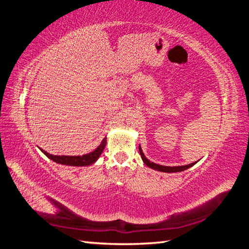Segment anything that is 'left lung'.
<instances>
[{
    "instance_id": "8db88e82",
    "label": "left lung",
    "mask_w": 249,
    "mask_h": 249,
    "mask_svg": "<svg viewBox=\"0 0 249 249\" xmlns=\"http://www.w3.org/2000/svg\"><path fill=\"white\" fill-rule=\"evenodd\" d=\"M140 153H141V157L142 159L143 163H145L148 167L159 170V171H162V173H179V171H183L187 168L192 167L193 165L196 164V162H195V163H192V164H189V165H183V166H163V165H159V164H156V163L149 161V160L145 157V154L142 153L141 146H140Z\"/></svg>"
}]
</instances>
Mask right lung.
Instances as JSON below:
<instances>
[{
    "label": "right lung",
    "instance_id": "obj_1",
    "mask_svg": "<svg viewBox=\"0 0 249 249\" xmlns=\"http://www.w3.org/2000/svg\"><path fill=\"white\" fill-rule=\"evenodd\" d=\"M106 145L107 139H104L95 150L90 153L84 154V156H53V154L42 150L41 148L39 149L43 152V154H46L49 159H51L55 163L69 165V166H88V165H91L97 161L99 157L101 156V153L103 152V149L106 147Z\"/></svg>",
    "mask_w": 249,
    "mask_h": 249
}]
</instances>
